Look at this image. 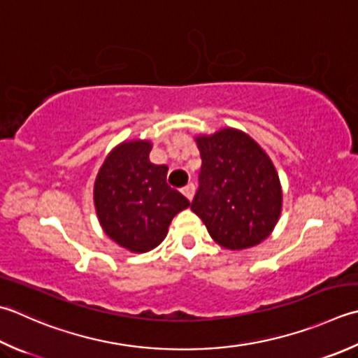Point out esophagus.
<instances>
[{"label": "esophagus", "instance_id": "esophagus-1", "mask_svg": "<svg viewBox=\"0 0 358 358\" xmlns=\"http://www.w3.org/2000/svg\"><path fill=\"white\" fill-rule=\"evenodd\" d=\"M181 192H183V195H185L187 200H192L194 199V194H195V186L192 183H189L187 186H185L183 189H181Z\"/></svg>", "mask_w": 358, "mask_h": 358}]
</instances>
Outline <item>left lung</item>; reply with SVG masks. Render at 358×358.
Returning a JSON list of instances; mask_svg holds the SVG:
<instances>
[{"instance_id":"1","label":"left lung","mask_w":358,"mask_h":358,"mask_svg":"<svg viewBox=\"0 0 358 358\" xmlns=\"http://www.w3.org/2000/svg\"><path fill=\"white\" fill-rule=\"evenodd\" d=\"M195 143L201 173L191 209L220 247H256L273 233L282 211V186L271 158L233 127L197 135Z\"/></svg>"}]
</instances>
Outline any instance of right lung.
<instances>
[{"label": "right lung", "instance_id": "obj_1", "mask_svg": "<svg viewBox=\"0 0 358 358\" xmlns=\"http://www.w3.org/2000/svg\"><path fill=\"white\" fill-rule=\"evenodd\" d=\"M149 139L117 144L94 181V208L103 233L131 253H145L164 241L175 215L191 203L166 183V164L149 159Z\"/></svg>", "mask_w": 358, "mask_h": 358}]
</instances>
